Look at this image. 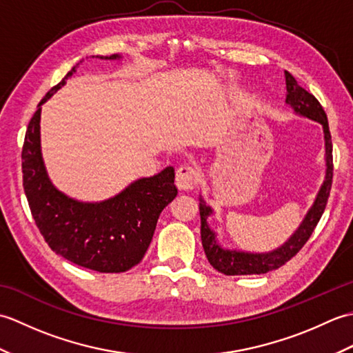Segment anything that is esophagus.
<instances>
[{
	"mask_svg": "<svg viewBox=\"0 0 353 353\" xmlns=\"http://www.w3.org/2000/svg\"><path fill=\"white\" fill-rule=\"evenodd\" d=\"M200 182V172L196 167L191 165H182L181 168L176 171V185L179 190L190 191L194 190Z\"/></svg>",
	"mask_w": 353,
	"mask_h": 353,
	"instance_id": "obj_1",
	"label": "esophagus"
}]
</instances>
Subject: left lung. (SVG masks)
I'll return each instance as SVG.
<instances>
[{
	"label": "left lung",
	"mask_w": 353,
	"mask_h": 353,
	"mask_svg": "<svg viewBox=\"0 0 353 353\" xmlns=\"http://www.w3.org/2000/svg\"><path fill=\"white\" fill-rule=\"evenodd\" d=\"M285 81H287V103L291 104L297 114L308 117L314 121H319L323 125L325 132V144H326V177L325 182L317 194V199L314 201L310 212L306 214L294 235L279 249L270 253H244L235 250H223L215 241V234L208 226V216L212 214V209L206 206L203 200H200V219H201V244L206 253V258L215 270L228 276H239V274H262L272 270L279 268L294 258L301 252L302 247L312 235L314 229L319 224L321 215L325 212V208L329 199L332 186L334 176V162H332V139L329 132L326 112L321 108L319 100L297 83L296 79L288 71H285Z\"/></svg>",
	"instance_id": "obj_1"
}]
</instances>
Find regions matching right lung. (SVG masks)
<instances>
[{
  "mask_svg": "<svg viewBox=\"0 0 353 353\" xmlns=\"http://www.w3.org/2000/svg\"><path fill=\"white\" fill-rule=\"evenodd\" d=\"M77 66L50 89L30 119L22 145V185L36 226L52 252L95 272L123 273L144 258L162 209L177 196L174 168L139 179L101 203H80L51 185L41 156V106Z\"/></svg>",
  "mask_w": 353,
  "mask_h": 353,
  "instance_id": "add662e5",
  "label": "right lung"
}]
</instances>
